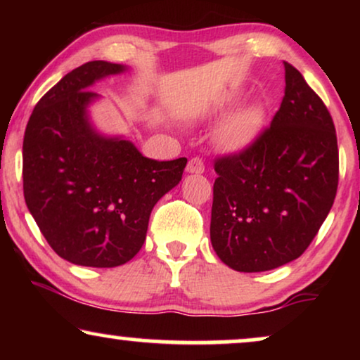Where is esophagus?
Returning a JSON list of instances; mask_svg holds the SVG:
<instances>
[{
	"instance_id": "esophagus-1",
	"label": "esophagus",
	"mask_w": 360,
	"mask_h": 360,
	"mask_svg": "<svg viewBox=\"0 0 360 360\" xmlns=\"http://www.w3.org/2000/svg\"><path fill=\"white\" fill-rule=\"evenodd\" d=\"M186 172L188 174H203L205 172V162L200 159V157H193V159L188 160V165H186Z\"/></svg>"
}]
</instances>
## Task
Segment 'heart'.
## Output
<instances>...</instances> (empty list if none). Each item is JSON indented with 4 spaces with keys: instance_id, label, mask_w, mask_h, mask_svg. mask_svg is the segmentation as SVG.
<instances>
[{
    "instance_id": "b5f03b06",
    "label": "heart",
    "mask_w": 360,
    "mask_h": 360,
    "mask_svg": "<svg viewBox=\"0 0 360 360\" xmlns=\"http://www.w3.org/2000/svg\"><path fill=\"white\" fill-rule=\"evenodd\" d=\"M234 101L236 95L223 98L213 108V115H223L234 105ZM260 122H262V111L257 106H245L224 122V126L218 132V142L224 149L233 152L248 149L259 134Z\"/></svg>"
}]
</instances>
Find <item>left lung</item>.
Segmentation results:
<instances>
[{"instance_id": "8db88e82", "label": "left lung", "mask_w": 360, "mask_h": 360, "mask_svg": "<svg viewBox=\"0 0 360 360\" xmlns=\"http://www.w3.org/2000/svg\"><path fill=\"white\" fill-rule=\"evenodd\" d=\"M285 65V96L248 149L214 162L210 236L238 272H265L302 255L336 198L339 152L328 108Z\"/></svg>"}]
</instances>
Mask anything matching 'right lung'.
<instances>
[{
  "mask_svg": "<svg viewBox=\"0 0 360 360\" xmlns=\"http://www.w3.org/2000/svg\"><path fill=\"white\" fill-rule=\"evenodd\" d=\"M93 60L67 73L34 108L22 142L24 200L62 259L110 269L139 252L157 201L180 184L185 157L147 159L131 141L96 131L88 108L101 78L126 72Z\"/></svg>",
  "mask_w": 360,
  "mask_h": 360,
  "instance_id": "obj_1",
  "label": "right lung"
}]
</instances>
